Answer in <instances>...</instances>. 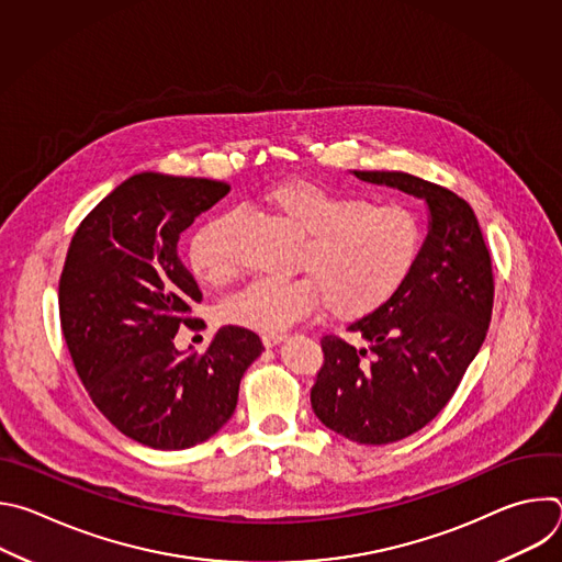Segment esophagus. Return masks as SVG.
<instances>
[{
    "label": "esophagus",
    "instance_id": "34e87169",
    "mask_svg": "<svg viewBox=\"0 0 562 562\" xmlns=\"http://www.w3.org/2000/svg\"><path fill=\"white\" fill-rule=\"evenodd\" d=\"M282 340H286V336H284V334H271V336H262V342H265V347H267V349H271V347L280 345Z\"/></svg>",
    "mask_w": 562,
    "mask_h": 562
}]
</instances>
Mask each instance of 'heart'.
<instances>
[{
    "mask_svg": "<svg viewBox=\"0 0 562 562\" xmlns=\"http://www.w3.org/2000/svg\"><path fill=\"white\" fill-rule=\"evenodd\" d=\"M262 202L302 235L295 258L302 278L258 280L226 297L220 317L228 325L282 334L323 304L336 319H360L403 289L418 262L420 224L403 206H373L364 198L300 180L269 189ZM231 231V215L213 217L189 245L193 273L211 286H224L237 273Z\"/></svg>",
    "mask_w": 562,
    "mask_h": 562,
    "instance_id": "obj_1",
    "label": "heart"
}]
</instances>
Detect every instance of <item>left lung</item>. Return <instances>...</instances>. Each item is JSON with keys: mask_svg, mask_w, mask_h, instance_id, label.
I'll list each match as a JSON object with an SVG mask.
<instances>
[{"mask_svg": "<svg viewBox=\"0 0 562 562\" xmlns=\"http://www.w3.org/2000/svg\"><path fill=\"white\" fill-rule=\"evenodd\" d=\"M429 204L418 262L382 308L349 325L367 347L325 336V367L311 407L331 431L360 445L403 440L431 423L485 342L494 271L473 209L453 191L400 171H353Z\"/></svg>", "mask_w": 562, "mask_h": 562, "instance_id": "obj_1", "label": "left lung"}]
</instances>
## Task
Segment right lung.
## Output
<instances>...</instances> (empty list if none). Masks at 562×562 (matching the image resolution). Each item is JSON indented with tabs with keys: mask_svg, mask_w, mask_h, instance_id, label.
<instances>
[{
	"mask_svg": "<svg viewBox=\"0 0 562 562\" xmlns=\"http://www.w3.org/2000/svg\"><path fill=\"white\" fill-rule=\"evenodd\" d=\"M204 178L137 173L77 226L59 278V323L75 371L104 418L150 449H189L233 416L239 380L265 351L226 325L209 349L180 353L202 291L178 256L180 235L228 193Z\"/></svg>",
	"mask_w": 562,
	"mask_h": 562,
	"instance_id": "1",
	"label": "right lung"
}]
</instances>
